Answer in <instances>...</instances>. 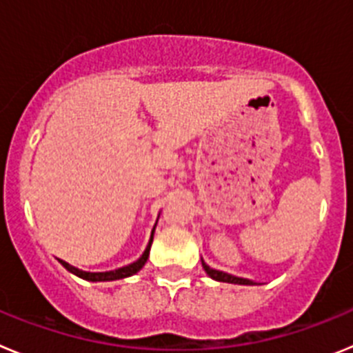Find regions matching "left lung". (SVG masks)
Wrapping results in <instances>:
<instances>
[{
	"label": "left lung",
	"instance_id": "1",
	"mask_svg": "<svg viewBox=\"0 0 353 353\" xmlns=\"http://www.w3.org/2000/svg\"><path fill=\"white\" fill-rule=\"evenodd\" d=\"M201 265H203L205 272H207L208 276L212 277V279H215V281L233 283V285H256V283H254V281H249V279H244V277H236V276H232V274L223 272V270L212 269V267H208V265L205 263L203 260H201Z\"/></svg>",
	"mask_w": 353,
	"mask_h": 353
}]
</instances>
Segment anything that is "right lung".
<instances>
[{"mask_svg":"<svg viewBox=\"0 0 353 353\" xmlns=\"http://www.w3.org/2000/svg\"><path fill=\"white\" fill-rule=\"evenodd\" d=\"M154 232H155V228L152 230V236H150V242H148V245H146L145 252L141 254V258L134 261V263L127 265V267H121V269L109 270V272H84V270L76 269V267H72L70 263H67V261H63V260H60V263L63 265L68 272L76 274V276L81 277V279H86V281H93V283H97V281H117V279H123V277L134 276V274L139 272V270L143 269V265H145L146 260H148L150 248H152V240H154Z\"/></svg>","mask_w":353,"mask_h":353,"instance_id":"obj_1","label":"right lung"}]
</instances>
